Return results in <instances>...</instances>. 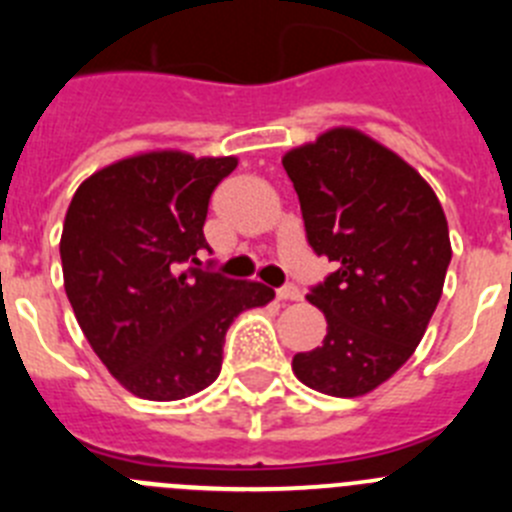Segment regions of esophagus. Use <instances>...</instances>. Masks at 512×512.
I'll list each match as a JSON object with an SVG mask.
<instances>
[{"mask_svg":"<svg viewBox=\"0 0 512 512\" xmlns=\"http://www.w3.org/2000/svg\"><path fill=\"white\" fill-rule=\"evenodd\" d=\"M300 297H302V292H300V289L295 287V284H287V287L277 289V300H282V302L300 300Z\"/></svg>","mask_w":512,"mask_h":512,"instance_id":"34e87169","label":"esophagus"}]
</instances>
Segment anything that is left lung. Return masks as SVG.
<instances>
[{
  "mask_svg": "<svg viewBox=\"0 0 512 512\" xmlns=\"http://www.w3.org/2000/svg\"><path fill=\"white\" fill-rule=\"evenodd\" d=\"M307 243L336 269L307 300L323 310V343L295 354L310 390L359 397L413 356L451 261L436 192L395 151L354 128H333L282 158Z\"/></svg>",
  "mask_w": 512,
  "mask_h": 512,
  "instance_id": "obj_1",
  "label": "left lung"
}]
</instances>
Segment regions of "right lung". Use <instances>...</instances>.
Instances as JSON below:
<instances>
[{"mask_svg": "<svg viewBox=\"0 0 512 512\" xmlns=\"http://www.w3.org/2000/svg\"><path fill=\"white\" fill-rule=\"evenodd\" d=\"M235 156L148 151L94 171L61 233L63 287L89 346L135 397L182 400L220 374L230 323L274 289L197 269L207 205Z\"/></svg>", "mask_w": 512, "mask_h": 512, "instance_id": "1", "label": "right lung"}]
</instances>
